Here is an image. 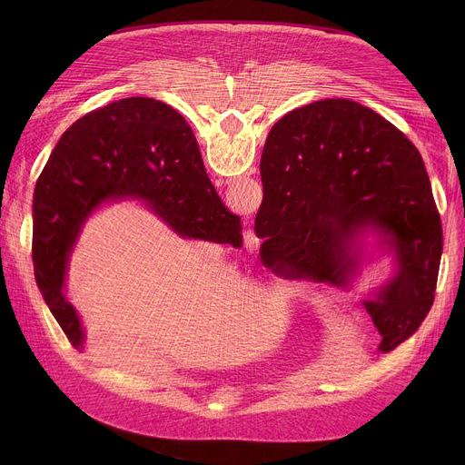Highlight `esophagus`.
<instances>
[{
  "mask_svg": "<svg viewBox=\"0 0 465 465\" xmlns=\"http://www.w3.org/2000/svg\"><path fill=\"white\" fill-rule=\"evenodd\" d=\"M244 242H246V244L257 242V237H255V233H253L252 230H246V232H244Z\"/></svg>",
  "mask_w": 465,
  "mask_h": 465,
  "instance_id": "esophagus-1",
  "label": "esophagus"
}]
</instances>
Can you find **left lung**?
I'll list each match as a JSON object with an SVG mask.
<instances>
[{"instance_id":"1","label":"left lung","mask_w":465,"mask_h":465,"mask_svg":"<svg viewBox=\"0 0 465 465\" xmlns=\"http://www.w3.org/2000/svg\"><path fill=\"white\" fill-rule=\"evenodd\" d=\"M261 182V259L341 285L350 244L371 226L397 259L393 280L364 302L379 350L412 337L434 302L443 232L423 158L403 132L351 99L311 103L272 126Z\"/></svg>"}]
</instances>
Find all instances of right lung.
<instances>
[{"label":"right lung","instance_id":"1","mask_svg":"<svg viewBox=\"0 0 465 465\" xmlns=\"http://www.w3.org/2000/svg\"><path fill=\"white\" fill-rule=\"evenodd\" d=\"M121 196L143 198L180 235L233 246L242 241L241 219L223 206L176 110L126 97L83 115L54 145L33 196L35 280L75 348L84 335L62 294L68 257L86 217Z\"/></svg>","mask_w":465,"mask_h":465}]
</instances>
